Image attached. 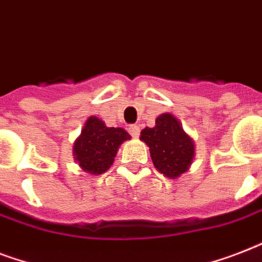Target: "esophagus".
<instances>
[{"mask_svg": "<svg viewBox=\"0 0 262 262\" xmlns=\"http://www.w3.org/2000/svg\"><path fill=\"white\" fill-rule=\"evenodd\" d=\"M129 133H130L135 139H137L140 136V127L137 126V125H130V126H129Z\"/></svg>", "mask_w": 262, "mask_h": 262, "instance_id": "1", "label": "esophagus"}]
</instances>
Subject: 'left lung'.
Segmentation results:
<instances>
[{"instance_id":"1","label":"left lung","mask_w":262,"mask_h":262,"mask_svg":"<svg viewBox=\"0 0 262 262\" xmlns=\"http://www.w3.org/2000/svg\"><path fill=\"white\" fill-rule=\"evenodd\" d=\"M140 140L149 147L154 166L171 179L186 172L194 158V140L183 130L182 123L170 113L160 114L155 126L141 130Z\"/></svg>"}]
</instances>
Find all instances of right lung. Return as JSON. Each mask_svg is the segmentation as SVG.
<instances>
[{"label":"right lung","mask_w":262,"mask_h":262,"mask_svg":"<svg viewBox=\"0 0 262 262\" xmlns=\"http://www.w3.org/2000/svg\"><path fill=\"white\" fill-rule=\"evenodd\" d=\"M130 139L122 127H108L102 119L91 115L73 144V156L83 171L100 175L113 166L119 145Z\"/></svg>","instance_id":"add662e5"}]
</instances>
